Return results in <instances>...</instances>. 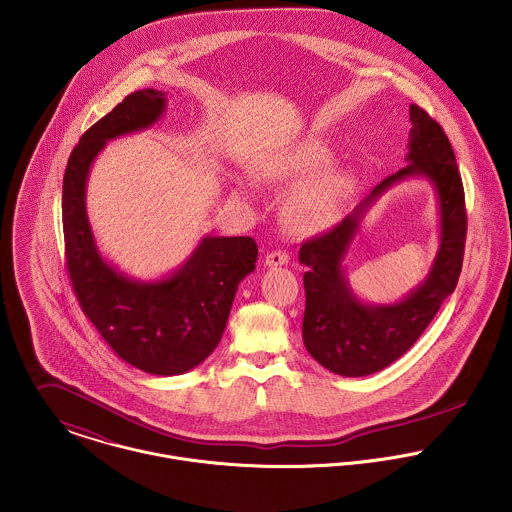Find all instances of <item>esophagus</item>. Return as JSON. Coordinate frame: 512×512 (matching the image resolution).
I'll return each mask as SVG.
<instances>
[{
	"label": "esophagus",
	"mask_w": 512,
	"mask_h": 512,
	"mask_svg": "<svg viewBox=\"0 0 512 512\" xmlns=\"http://www.w3.org/2000/svg\"><path fill=\"white\" fill-rule=\"evenodd\" d=\"M288 260H290V256H288L286 252H282V250H272L270 254H266L264 264H266L268 268H278V266L288 264Z\"/></svg>",
	"instance_id": "34e87169"
}]
</instances>
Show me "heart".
<instances>
[{
	"label": "heart",
	"instance_id": "b5f03b06",
	"mask_svg": "<svg viewBox=\"0 0 512 512\" xmlns=\"http://www.w3.org/2000/svg\"><path fill=\"white\" fill-rule=\"evenodd\" d=\"M329 161V153L319 146H305L290 155L274 159L258 171L266 183H278L305 175ZM353 181L347 173L331 171L299 185L288 201V219L299 230H319L333 222L349 197Z\"/></svg>",
	"mask_w": 512,
	"mask_h": 512
}]
</instances>
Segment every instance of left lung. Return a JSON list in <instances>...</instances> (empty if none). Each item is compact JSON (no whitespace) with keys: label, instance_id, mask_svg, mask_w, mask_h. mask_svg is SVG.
Returning <instances> with one entry per match:
<instances>
[{"label":"left lung","instance_id":"8db88e82","mask_svg":"<svg viewBox=\"0 0 512 512\" xmlns=\"http://www.w3.org/2000/svg\"><path fill=\"white\" fill-rule=\"evenodd\" d=\"M410 122L408 163L378 183L335 228L299 248V262L307 266L303 345L319 365L341 376H366L400 359L432 323L461 274L467 213L453 149L438 122L416 104L410 106ZM410 176H426L437 189L439 254L427 280L404 300L365 304L350 290L342 258L365 211L392 184Z\"/></svg>","mask_w":512,"mask_h":512}]
</instances>
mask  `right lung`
Here are the masks:
<instances>
[{
  "mask_svg": "<svg viewBox=\"0 0 512 512\" xmlns=\"http://www.w3.org/2000/svg\"><path fill=\"white\" fill-rule=\"evenodd\" d=\"M161 90H138L88 128L63 179L67 270L84 315L112 351L149 374L175 376L219 345L238 284L256 268L250 236H205L173 274L140 282L108 264L86 215V179L106 142L151 128L165 112Z\"/></svg>",
  "mask_w": 512,
  "mask_h": 512,
  "instance_id": "right-lung-1",
  "label": "right lung"
}]
</instances>
